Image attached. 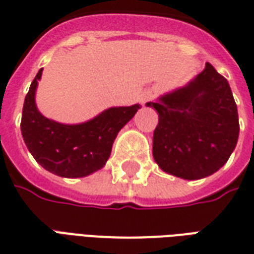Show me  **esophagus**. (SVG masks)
I'll return each instance as SVG.
<instances>
[{
  "instance_id": "esophagus-1",
  "label": "esophagus",
  "mask_w": 254,
  "mask_h": 254,
  "mask_svg": "<svg viewBox=\"0 0 254 254\" xmlns=\"http://www.w3.org/2000/svg\"><path fill=\"white\" fill-rule=\"evenodd\" d=\"M154 99V92L151 91V89H145L143 92H141V95H139V101L142 105H145L146 103L151 101V100Z\"/></svg>"
}]
</instances>
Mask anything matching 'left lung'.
<instances>
[{
    "instance_id": "obj_1",
    "label": "left lung",
    "mask_w": 254,
    "mask_h": 254,
    "mask_svg": "<svg viewBox=\"0 0 254 254\" xmlns=\"http://www.w3.org/2000/svg\"><path fill=\"white\" fill-rule=\"evenodd\" d=\"M147 107L158 112L153 157L171 175L195 181L212 175L232 154L239 115L228 81L212 65Z\"/></svg>"
}]
</instances>
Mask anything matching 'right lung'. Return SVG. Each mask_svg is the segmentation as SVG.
I'll return each mask as SVG.
<instances>
[{
    "instance_id": "1",
    "label": "right lung",
    "mask_w": 254,
    "mask_h": 254,
    "mask_svg": "<svg viewBox=\"0 0 254 254\" xmlns=\"http://www.w3.org/2000/svg\"><path fill=\"white\" fill-rule=\"evenodd\" d=\"M42 71L30 85L22 111L21 131L29 151L43 169L63 178L87 177L103 169L119 131L141 107L109 108L76 125L57 123L46 119L35 104Z\"/></svg>"
}]
</instances>
